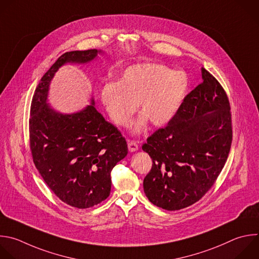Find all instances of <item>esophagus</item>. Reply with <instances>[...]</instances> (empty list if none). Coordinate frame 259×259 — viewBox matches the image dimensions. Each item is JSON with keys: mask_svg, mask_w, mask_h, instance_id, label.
Returning a JSON list of instances; mask_svg holds the SVG:
<instances>
[{"mask_svg": "<svg viewBox=\"0 0 259 259\" xmlns=\"http://www.w3.org/2000/svg\"><path fill=\"white\" fill-rule=\"evenodd\" d=\"M128 149L131 152L138 150V144L135 141H128Z\"/></svg>", "mask_w": 259, "mask_h": 259, "instance_id": "obj_1", "label": "esophagus"}]
</instances>
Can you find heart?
Wrapping results in <instances>:
<instances>
[{
	"label": "heart",
	"mask_w": 259,
	"mask_h": 259,
	"mask_svg": "<svg viewBox=\"0 0 259 259\" xmlns=\"http://www.w3.org/2000/svg\"><path fill=\"white\" fill-rule=\"evenodd\" d=\"M189 89V78L183 71H174L158 64H139L127 68L119 81H108L101 89V101L111 119L127 127L139 103L143 115L134 125L142 130L150 120L163 126L180 110Z\"/></svg>",
	"instance_id": "b5f03b06"
}]
</instances>
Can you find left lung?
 <instances>
[{"instance_id":"8db88e82","label":"left lung","mask_w":259,"mask_h":259,"mask_svg":"<svg viewBox=\"0 0 259 259\" xmlns=\"http://www.w3.org/2000/svg\"><path fill=\"white\" fill-rule=\"evenodd\" d=\"M203 81L186 96L166 126L147 138L142 149L152 165L143 180L148 200L179 210L201 199L227 161L233 138L228 96L204 68Z\"/></svg>"}]
</instances>
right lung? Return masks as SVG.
Returning <instances> with one entry per match:
<instances>
[{"mask_svg": "<svg viewBox=\"0 0 259 259\" xmlns=\"http://www.w3.org/2000/svg\"><path fill=\"white\" fill-rule=\"evenodd\" d=\"M96 49L63 54L41 77L34 92L29 118V145L33 162L46 184L63 202L89 208L107 199L111 171L128 153L126 139L96 110L63 115L47 104L49 85L65 63H88Z\"/></svg>", "mask_w": 259, "mask_h": 259, "instance_id": "add662e5", "label": "right lung"}]
</instances>
